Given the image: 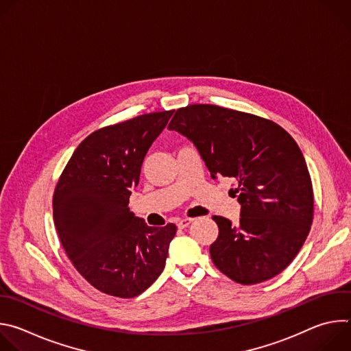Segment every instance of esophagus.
<instances>
[{
    "mask_svg": "<svg viewBox=\"0 0 351 351\" xmlns=\"http://www.w3.org/2000/svg\"><path fill=\"white\" fill-rule=\"evenodd\" d=\"M191 222H193V219H191V218L180 219V221H178V228H179V229H184V228H187Z\"/></svg>",
    "mask_w": 351,
    "mask_h": 351,
    "instance_id": "obj_1",
    "label": "esophagus"
}]
</instances>
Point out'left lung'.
I'll use <instances>...</instances> for the list:
<instances>
[{
	"label": "left lung",
	"mask_w": 351,
	"mask_h": 351,
	"mask_svg": "<svg viewBox=\"0 0 351 351\" xmlns=\"http://www.w3.org/2000/svg\"><path fill=\"white\" fill-rule=\"evenodd\" d=\"M168 129L190 138L211 176L232 179L230 191L239 195L236 225L214 217L215 267L240 285L280 274L303 247L314 218L311 176L294 138L269 119L214 104L179 108Z\"/></svg>",
	"instance_id": "1"
}]
</instances>
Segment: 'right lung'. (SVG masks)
Wrapping results in <instances>:
<instances>
[{"instance_id":"obj_1","label":"right lung","mask_w":351,"mask_h":351,"mask_svg":"<svg viewBox=\"0 0 351 351\" xmlns=\"http://www.w3.org/2000/svg\"><path fill=\"white\" fill-rule=\"evenodd\" d=\"M173 111L98 129L75 149L53 195L54 223L76 271L97 290L132 298L165 268L176 225L148 226L129 210L149 145Z\"/></svg>"}]
</instances>
